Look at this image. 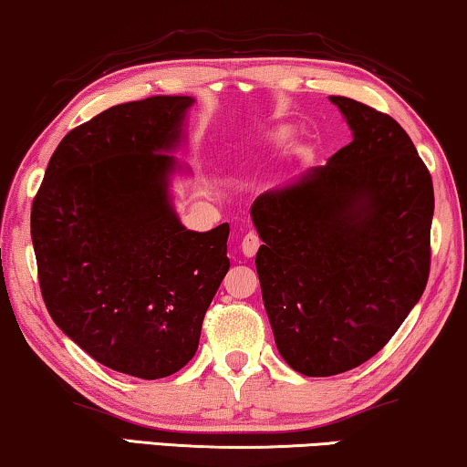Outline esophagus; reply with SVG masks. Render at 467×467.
<instances>
[{
  "label": "esophagus",
  "instance_id": "1",
  "mask_svg": "<svg viewBox=\"0 0 467 467\" xmlns=\"http://www.w3.org/2000/svg\"><path fill=\"white\" fill-rule=\"evenodd\" d=\"M241 249L245 257H254L257 249H260V239H257L255 233H247L241 241Z\"/></svg>",
  "mask_w": 467,
  "mask_h": 467
}]
</instances>
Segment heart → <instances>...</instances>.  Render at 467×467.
<instances>
[{"mask_svg":"<svg viewBox=\"0 0 467 467\" xmlns=\"http://www.w3.org/2000/svg\"><path fill=\"white\" fill-rule=\"evenodd\" d=\"M291 136H294V130H291L289 125H281V128H275V130L266 131V134H264L262 138H264V142H268L273 146H281V144L287 142Z\"/></svg>","mask_w":467,"mask_h":467,"instance_id":"heart-1","label":"heart"}]
</instances>
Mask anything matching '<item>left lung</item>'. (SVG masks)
<instances>
[{
    "mask_svg": "<svg viewBox=\"0 0 467 467\" xmlns=\"http://www.w3.org/2000/svg\"><path fill=\"white\" fill-rule=\"evenodd\" d=\"M329 100L352 142L252 205L278 354L308 378L350 371L389 342L426 289L434 215L432 178L407 131L363 102Z\"/></svg>",
    "mask_w": 467,
    "mask_h": 467,
    "instance_id": "1",
    "label": "left lung"
}]
</instances>
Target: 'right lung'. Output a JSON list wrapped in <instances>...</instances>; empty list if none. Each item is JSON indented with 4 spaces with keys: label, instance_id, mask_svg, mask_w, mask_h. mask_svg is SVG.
<instances>
[{
    "label": "right lung",
    "instance_id": "obj_1",
    "mask_svg": "<svg viewBox=\"0 0 467 467\" xmlns=\"http://www.w3.org/2000/svg\"><path fill=\"white\" fill-rule=\"evenodd\" d=\"M192 96L117 104L62 138L31 210L52 321L100 365L159 379L194 357L231 268V228L189 231L171 203Z\"/></svg>",
    "mask_w": 467,
    "mask_h": 467
}]
</instances>
